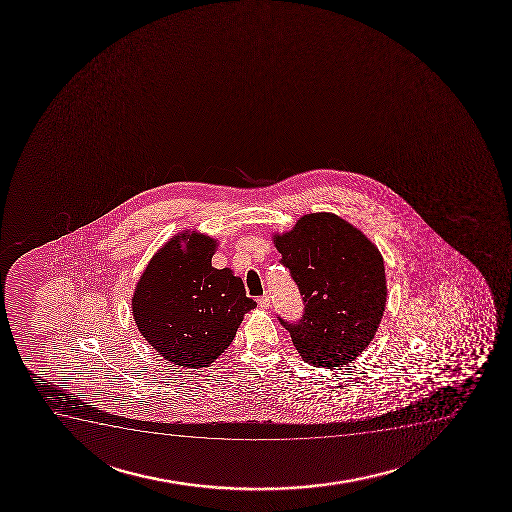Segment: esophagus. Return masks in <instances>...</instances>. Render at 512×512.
I'll list each match as a JSON object with an SVG mask.
<instances>
[{
  "label": "esophagus",
  "instance_id": "esophagus-1",
  "mask_svg": "<svg viewBox=\"0 0 512 512\" xmlns=\"http://www.w3.org/2000/svg\"><path fill=\"white\" fill-rule=\"evenodd\" d=\"M259 307L260 308H269V305H271V300H269V296H260L259 300Z\"/></svg>",
  "mask_w": 512,
  "mask_h": 512
}]
</instances>
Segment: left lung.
I'll use <instances>...</instances> for the list:
<instances>
[{"label": "left lung", "instance_id": "left-lung-1", "mask_svg": "<svg viewBox=\"0 0 512 512\" xmlns=\"http://www.w3.org/2000/svg\"><path fill=\"white\" fill-rule=\"evenodd\" d=\"M281 264L303 296L305 312L286 322L301 358L313 367H341L372 341L384 315L387 286L379 248L336 214L300 217L274 235Z\"/></svg>", "mask_w": 512, "mask_h": 512}]
</instances>
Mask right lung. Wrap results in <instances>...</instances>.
<instances>
[{"label": "right lung", "mask_w": 512, "mask_h": 512, "mask_svg": "<svg viewBox=\"0 0 512 512\" xmlns=\"http://www.w3.org/2000/svg\"><path fill=\"white\" fill-rule=\"evenodd\" d=\"M216 241L173 236L152 257L132 298L135 324L164 360L209 367L233 343L243 315L257 307L231 269H214Z\"/></svg>", "instance_id": "obj_1"}]
</instances>
